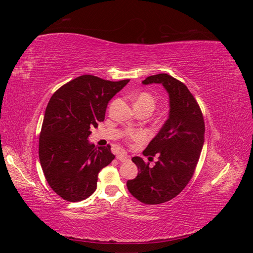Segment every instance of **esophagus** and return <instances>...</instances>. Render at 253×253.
I'll return each mask as SVG.
<instances>
[{"instance_id":"obj_1","label":"esophagus","mask_w":253,"mask_h":253,"mask_svg":"<svg viewBox=\"0 0 253 253\" xmlns=\"http://www.w3.org/2000/svg\"><path fill=\"white\" fill-rule=\"evenodd\" d=\"M117 158H118L119 162H121V163H126V162H127V160H129V156L125 154V153H121V154H118Z\"/></svg>"}]
</instances>
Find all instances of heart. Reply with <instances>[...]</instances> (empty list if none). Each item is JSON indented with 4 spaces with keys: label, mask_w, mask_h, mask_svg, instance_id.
<instances>
[{
    "label": "heart",
    "mask_w": 253,
    "mask_h": 253,
    "mask_svg": "<svg viewBox=\"0 0 253 253\" xmlns=\"http://www.w3.org/2000/svg\"><path fill=\"white\" fill-rule=\"evenodd\" d=\"M135 108H145L149 109L151 112L155 106V98L149 93H140L135 98L134 101ZM128 137L135 141H143L145 139V135L143 133H129Z\"/></svg>",
    "instance_id": "obj_1"
}]
</instances>
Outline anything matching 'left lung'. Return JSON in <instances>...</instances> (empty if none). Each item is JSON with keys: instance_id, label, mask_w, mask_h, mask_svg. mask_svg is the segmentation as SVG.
Here are the masks:
<instances>
[{"instance_id": "1", "label": "left lung", "mask_w": 253, "mask_h": 253, "mask_svg": "<svg viewBox=\"0 0 253 253\" xmlns=\"http://www.w3.org/2000/svg\"><path fill=\"white\" fill-rule=\"evenodd\" d=\"M143 84L157 83L169 94V117L143 151L144 156L158 155L154 167L141 157H133L138 168L127 189L147 205H158L177 196L194 174L205 141V122L200 105L182 82L168 74L145 78Z\"/></svg>"}]
</instances>
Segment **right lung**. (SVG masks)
Segmentation results:
<instances>
[{
  "mask_svg": "<svg viewBox=\"0 0 253 253\" xmlns=\"http://www.w3.org/2000/svg\"><path fill=\"white\" fill-rule=\"evenodd\" d=\"M83 75L61 86L45 110L39 159L48 185L67 202H80L95 192L98 173L115 155L111 145L89 143L90 129L104 120L109 101L128 83Z\"/></svg>",
  "mask_w": 253,
  "mask_h": 253,
  "instance_id": "add662e5",
  "label": "right lung"
}]
</instances>
